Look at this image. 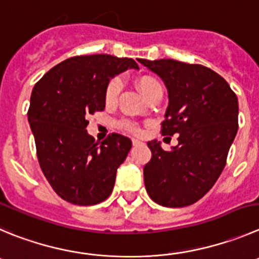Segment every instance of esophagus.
Listing matches in <instances>:
<instances>
[{
    "label": "esophagus",
    "mask_w": 259,
    "mask_h": 259,
    "mask_svg": "<svg viewBox=\"0 0 259 259\" xmlns=\"http://www.w3.org/2000/svg\"><path fill=\"white\" fill-rule=\"evenodd\" d=\"M142 142L141 141H138V139H133V146L137 147V146H141Z\"/></svg>",
    "instance_id": "obj_1"
}]
</instances>
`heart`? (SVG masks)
Here are the masks:
<instances>
[{
	"label": "heart",
	"mask_w": 259,
	"mask_h": 259,
	"mask_svg": "<svg viewBox=\"0 0 259 259\" xmlns=\"http://www.w3.org/2000/svg\"><path fill=\"white\" fill-rule=\"evenodd\" d=\"M137 85L144 97H146L147 94L151 93V92H153L154 89H162L161 88V84L158 83V80H156V79L152 78V76H147V75L146 76H142V78L138 79ZM120 91H121V80H120L118 78L111 79V80L108 81L107 87H106V92H105L106 103L115 102V101L117 100ZM120 126H121L124 130H126V132L133 133V134H139V133H141V129H139L137 125L133 124V122L130 121H126V120L120 122Z\"/></svg>",
	"instance_id": "heart-1"
}]
</instances>
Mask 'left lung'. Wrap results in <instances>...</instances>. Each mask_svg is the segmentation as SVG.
<instances>
[{
	"label": "left lung",
	"instance_id": "8db88e82",
	"mask_svg": "<svg viewBox=\"0 0 259 259\" xmlns=\"http://www.w3.org/2000/svg\"><path fill=\"white\" fill-rule=\"evenodd\" d=\"M162 79L168 107L162 135L179 134V144L163 151L148 142L152 158L144 166V184L153 202L185 207L199 200L221 175L238 132V98L213 70L176 60L139 59Z\"/></svg>",
	"mask_w": 259,
	"mask_h": 259
}]
</instances>
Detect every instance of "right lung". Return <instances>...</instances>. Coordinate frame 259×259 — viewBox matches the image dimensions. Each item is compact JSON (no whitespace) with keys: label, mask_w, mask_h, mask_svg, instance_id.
<instances>
[{"label":"right lung","mask_w":259,"mask_h":259,"mask_svg":"<svg viewBox=\"0 0 259 259\" xmlns=\"http://www.w3.org/2000/svg\"><path fill=\"white\" fill-rule=\"evenodd\" d=\"M138 69L127 57L75 56L46 72L33 88L28 120L46 179L66 202L93 206L110 197L132 141L117 133L101 144L87 133L89 115L105 110L110 78Z\"/></svg>","instance_id":"right-lung-1"}]
</instances>
